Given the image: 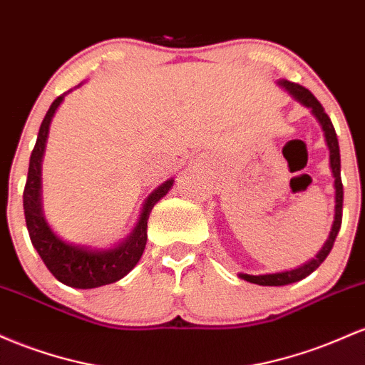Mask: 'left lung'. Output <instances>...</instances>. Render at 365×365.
Returning a JSON list of instances; mask_svg holds the SVG:
<instances>
[{
  "mask_svg": "<svg viewBox=\"0 0 365 365\" xmlns=\"http://www.w3.org/2000/svg\"><path fill=\"white\" fill-rule=\"evenodd\" d=\"M282 88L286 89L298 103H302L307 108L312 110V113L315 118L321 124L322 130H324V138L327 143V148H329V163H331V170H333V178H334V222L333 227H331L329 237L324 243V247L321 248V252L315 255V259H312L307 264L300 265L298 269H292V271H284V272H276V274H264V276H250V274H240L241 279L253 282V284H260V286H284V284H292V282H297L300 279H305L309 274H312L322 262L326 260V257L329 255L331 248H333L334 240H336L339 227H341V215H343V184H341V160H339V145H338V138L336 133H334L333 122L331 118L327 117V113L322 108V105L319 103L317 98L314 96L309 89L304 88L300 84L289 83V81H279L277 83Z\"/></svg>",
  "mask_w": 365,
  "mask_h": 365,
  "instance_id": "left-lung-1",
  "label": "left lung"
}]
</instances>
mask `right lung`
<instances>
[{"label": "right lung", "mask_w": 365, "mask_h": 365, "mask_svg": "<svg viewBox=\"0 0 365 365\" xmlns=\"http://www.w3.org/2000/svg\"><path fill=\"white\" fill-rule=\"evenodd\" d=\"M63 96L65 94H61L53 101L41 122L38 141H36L31 160H29L27 182L26 190H24V214H26L27 231L32 245L38 250L39 257L53 276L71 288L91 289L98 286L112 284L133 271L145 252L146 237H148L146 227H148L151 208L158 200L169 193L174 179L163 182L146 198L134 231L117 247L108 250H91L89 247L67 243L56 236L44 219L43 205H41V162H43L51 118L63 101Z\"/></svg>", "instance_id": "add662e5"}]
</instances>
